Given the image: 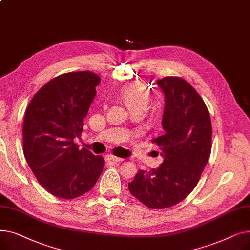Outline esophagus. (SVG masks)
Listing matches in <instances>:
<instances>
[{
	"label": "esophagus",
	"mask_w": 250,
	"mask_h": 250,
	"mask_svg": "<svg viewBox=\"0 0 250 250\" xmlns=\"http://www.w3.org/2000/svg\"><path fill=\"white\" fill-rule=\"evenodd\" d=\"M106 159H107L108 161H115V162H122V161L124 160V159L120 158V157H116V156H114V155H112V154L106 155Z\"/></svg>",
	"instance_id": "1"
}]
</instances>
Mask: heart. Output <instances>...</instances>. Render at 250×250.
<instances>
[{"label": "heart", "mask_w": 250, "mask_h": 250, "mask_svg": "<svg viewBox=\"0 0 250 250\" xmlns=\"http://www.w3.org/2000/svg\"><path fill=\"white\" fill-rule=\"evenodd\" d=\"M122 98L129 110H146L150 102V93L145 85L140 82H135L124 88Z\"/></svg>", "instance_id": "obj_1"}]
</instances>
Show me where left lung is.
<instances>
[{
    "mask_svg": "<svg viewBox=\"0 0 250 250\" xmlns=\"http://www.w3.org/2000/svg\"><path fill=\"white\" fill-rule=\"evenodd\" d=\"M164 93L165 134L152 142L161 150L162 164L139 170L129 192L151 208H166L185 200L198 185L212 150V124L202 97L185 79L165 77L156 82Z\"/></svg>",
    "mask_w": 250,
    "mask_h": 250,
    "instance_id": "left-lung-1",
    "label": "left lung"
}]
</instances>
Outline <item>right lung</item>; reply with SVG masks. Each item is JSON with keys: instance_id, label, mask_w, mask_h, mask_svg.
I'll use <instances>...</instances> for the list:
<instances>
[{"instance_id": "1", "label": "right lung", "mask_w": 250, "mask_h": 250, "mask_svg": "<svg viewBox=\"0 0 250 250\" xmlns=\"http://www.w3.org/2000/svg\"><path fill=\"white\" fill-rule=\"evenodd\" d=\"M99 83L100 77L89 71L60 75L39 89L26 108L24 156L38 182L57 198L83 195L103 170L102 156L74 143Z\"/></svg>"}]
</instances>
